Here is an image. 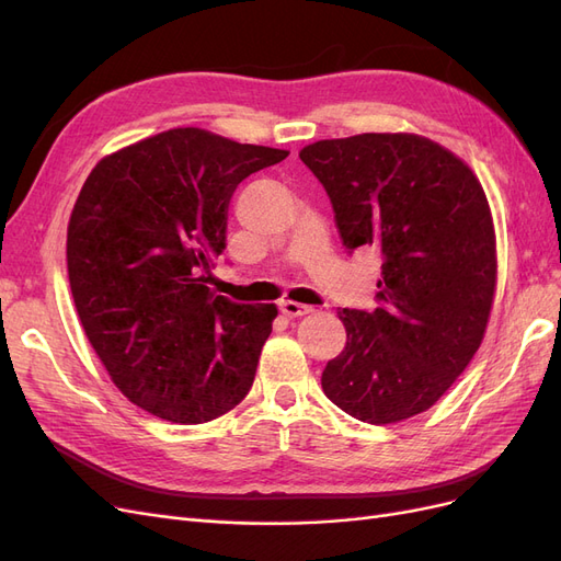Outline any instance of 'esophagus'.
<instances>
[{
  "mask_svg": "<svg viewBox=\"0 0 561 561\" xmlns=\"http://www.w3.org/2000/svg\"><path fill=\"white\" fill-rule=\"evenodd\" d=\"M311 311H313V307H307V304L290 301V299L280 301V313L287 316V318H299V316H307V313H311Z\"/></svg>",
  "mask_w": 561,
  "mask_h": 561,
  "instance_id": "34e87169",
  "label": "esophagus"
}]
</instances>
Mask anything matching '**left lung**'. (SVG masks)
<instances>
[{
    "label": "left lung",
    "mask_w": 561,
    "mask_h": 561,
    "mask_svg": "<svg viewBox=\"0 0 561 561\" xmlns=\"http://www.w3.org/2000/svg\"><path fill=\"white\" fill-rule=\"evenodd\" d=\"M299 159L325 186L346 250L383 260L379 307L339 311L346 346L322 390L375 426L431 410L478 353L494 307L496 231L478 175L416 133L318 140Z\"/></svg>",
    "instance_id": "left-lung-1"
}]
</instances>
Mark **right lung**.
<instances>
[{
	"mask_svg": "<svg viewBox=\"0 0 561 561\" xmlns=\"http://www.w3.org/2000/svg\"><path fill=\"white\" fill-rule=\"evenodd\" d=\"M290 151L171 128L100 159L67 225L75 307L110 379L159 419L206 423L254 381L274 304H233L206 285L227 208L248 175Z\"/></svg>",
	"mask_w": 561,
	"mask_h": 561,
	"instance_id": "1",
	"label": "right lung"
}]
</instances>
